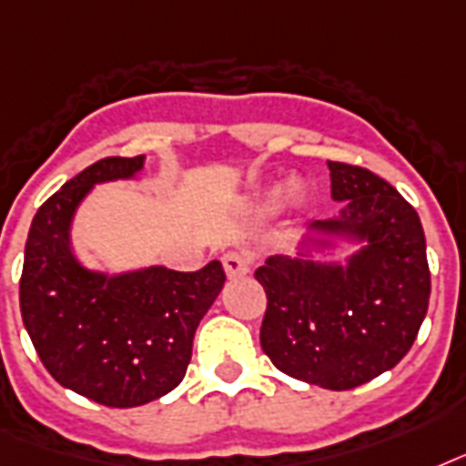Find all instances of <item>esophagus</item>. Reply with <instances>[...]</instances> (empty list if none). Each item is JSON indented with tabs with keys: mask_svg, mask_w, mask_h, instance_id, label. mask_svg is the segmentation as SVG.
<instances>
[{
	"mask_svg": "<svg viewBox=\"0 0 466 466\" xmlns=\"http://www.w3.org/2000/svg\"><path fill=\"white\" fill-rule=\"evenodd\" d=\"M223 269L228 277H243L250 272V255L243 250H230L223 255Z\"/></svg>",
	"mask_w": 466,
	"mask_h": 466,
	"instance_id": "1",
	"label": "esophagus"
}]
</instances>
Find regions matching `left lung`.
Here are the masks:
<instances>
[{
  "label": "left lung",
  "mask_w": 466,
  "mask_h": 466,
  "mask_svg": "<svg viewBox=\"0 0 466 466\" xmlns=\"http://www.w3.org/2000/svg\"><path fill=\"white\" fill-rule=\"evenodd\" d=\"M342 216L316 221L367 245L348 267L269 258L255 272L267 294L259 342L294 380L345 391L403 360L428 311L431 269L416 208L370 169L328 160Z\"/></svg>",
  "instance_id": "1"
}]
</instances>
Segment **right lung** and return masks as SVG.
<instances>
[{"label": "right lung", "instance_id": "1", "mask_svg": "<svg viewBox=\"0 0 466 466\" xmlns=\"http://www.w3.org/2000/svg\"><path fill=\"white\" fill-rule=\"evenodd\" d=\"M140 167L143 155L104 157L43 201L19 282L21 319L43 367L57 384L111 409L155 401L184 380L197 326L226 282L218 259L199 272L147 267L106 277L72 258L67 230L82 197Z\"/></svg>", "mask_w": 466, "mask_h": 466}]
</instances>
